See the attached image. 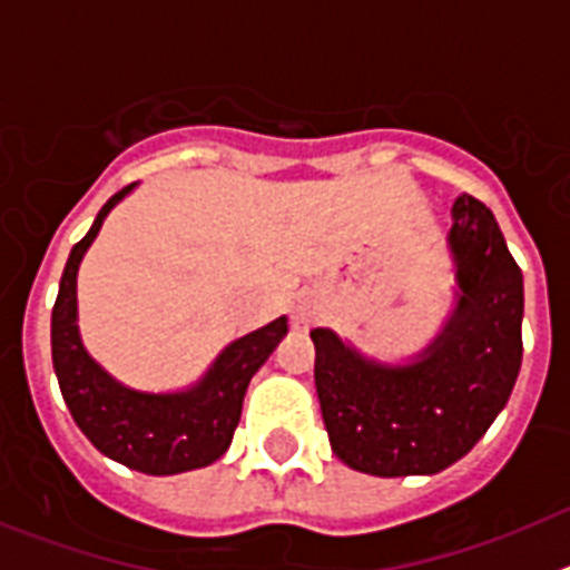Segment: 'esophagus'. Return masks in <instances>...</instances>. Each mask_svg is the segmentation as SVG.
Returning a JSON list of instances; mask_svg holds the SVG:
<instances>
[{"instance_id": "obj_1", "label": "esophagus", "mask_w": 570, "mask_h": 570, "mask_svg": "<svg viewBox=\"0 0 570 570\" xmlns=\"http://www.w3.org/2000/svg\"><path fill=\"white\" fill-rule=\"evenodd\" d=\"M308 322H314V305L311 302H299L294 308V325L296 328H305Z\"/></svg>"}]
</instances>
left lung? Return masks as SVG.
<instances>
[{
	"instance_id": "1",
	"label": "left lung",
	"mask_w": 570,
	"mask_h": 570,
	"mask_svg": "<svg viewBox=\"0 0 570 570\" xmlns=\"http://www.w3.org/2000/svg\"><path fill=\"white\" fill-rule=\"evenodd\" d=\"M454 311L407 362L362 354L314 328V382L334 454L371 476H431L482 440L522 365V271L491 210L451 208Z\"/></svg>"
}]
</instances>
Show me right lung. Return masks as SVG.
I'll return each instance as SVG.
<instances>
[{
	"instance_id": "obj_1",
	"label": "right lung",
	"mask_w": 570,
	"mask_h": 570,
	"mask_svg": "<svg viewBox=\"0 0 570 570\" xmlns=\"http://www.w3.org/2000/svg\"><path fill=\"white\" fill-rule=\"evenodd\" d=\"M134 188L136 183L110 196L70 250L50 314V354L65 405L94 448L130 471L170 476L210 465L228 451L250 376L288 334V316L225 345L208 371L183 391H136L110 376L79 336L77 274L108 214Z\"/></svg>"
}]
</instances>
